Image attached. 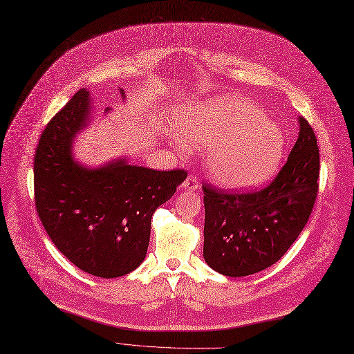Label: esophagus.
Returning <instances> with one entry per match:
<instances>
[{
	"instance_id": "1",
	"label": "esophagus",
	"mask_w": 354,
	"mask_h": 354,
	"mask_svg": "<svg viewBox=\"0 0 354 354\" xmlns=\"http://www.w3.org/2000/svg\"><path fill=\"white\" fill-rule=\"evenodd\" d=\"M182 188L185 191H196L199 188V182H198V178L195 175H188L187 179H185L182 182Z\"/></svg>"
}]
</instances>
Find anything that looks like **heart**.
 <instances>
[{"instance_id":"1","label":"heart","mask_w":354,"mask_h":354,"mask_svg":"<svg viewBox=\"0 0 354 354\" xmlns=\"http://www.w3.org/2000/svg\"><path fill=\"white\" fill-rule=\"evenodd\" d=\"M182 140L189 147L211 146L209 175L222 187L252 188L268 180L281 165L284 135L244 100L214 102L179 119Z\"/></svg>"}]
</instances>
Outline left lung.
Returning <instances> with one entry per match:
<instances>
[{
    "label": "left lung",
    "mask_w": 354,
    "mask_h": 354,
    "mask_svg": "<svg viewBox=\"0 0 354 354\" xmlns=\"http://www.w3.org/2000/svg\"><path fill=\"white\" fill-rule=\"evenodd\" d=\"M266 188L227 192L203 183V258L215 271L244 277L277 263L304 230L319 192L320 153L311 124Z\"/></svg>",
    "instance_id": "1"
}]
</instances>
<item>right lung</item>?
I'll return each instance as SVG.
<instances>
[{"label": "right lung", "instance_id": "1", "mask_svg": "<svg viewBox=\"0 0 354 354\" xmlns=\"http://www.w3.org/2000/svg\"><path fill=\"white\" fill-rule=\"evenodd\" d=\"M88 115V91L82 88L47 123L34 156L35 208L68 261L91 275L115 278L142 264L152 215L188 174L124 160L102 169L79 166L71 158V140Z\"/></svg>", "mask_w": 354, "mask_h": 354}]
</instances>
